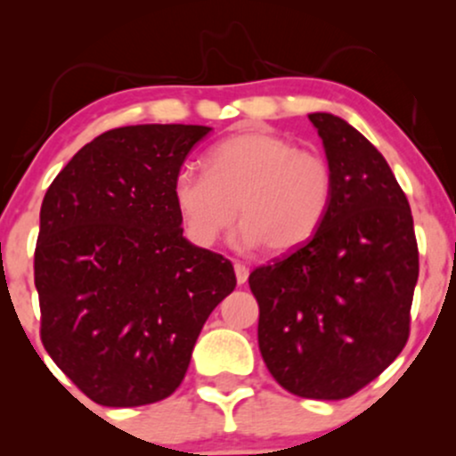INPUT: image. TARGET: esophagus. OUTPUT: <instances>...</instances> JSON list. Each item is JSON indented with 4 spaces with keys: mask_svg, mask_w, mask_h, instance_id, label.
Segmentation results:
<instances>
[{
    "mask_svg": "<svg viewBox=\"0 0 456 456\" xmlns=\"http://www.w3.org/2000/svg\"><path fill=\"white\" fill-rule=\"evenodd\" d=\"M233 270H235V279H238V285H244V282L248 281V268H246L244 264H240V261H235Z\"/></svg>",
    "mask_w": 456,
    "mask_h": 456,
    "instance_id": "1",
    "label": "esophagus"
}]
</instances>
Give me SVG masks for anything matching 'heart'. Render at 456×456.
Wrapping results in <instances>:
<instances>
[{
  "label": "heart",
  "mask_w": 456,
  "mask_h": 456,
  "mask_svg": "<svg viewBox=\"0 0 456 456\" xmlns=\"http://www.w3.org/2000/svg\"><path fill=\"white\" fill-rule=\"evenodd\" d=\"M171 192L195 244L218 242L240 206L238 244H265L281 255L306 244L322 227L332 206L334 175L317 151L297 150L294 141L268 130H242L212 145L206 174L182 169Z\"/></svg>",
  "instance_id": "1"
}]
</instances>
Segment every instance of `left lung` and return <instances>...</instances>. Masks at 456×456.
Listing matches in <instances>:
<instances>
[{"label":"left lung","instance_id":"1","mask_svg":"<svg viewBox=\"0 0 456 456\" xmlns=\"http://www.w3.org/2000/svg\"><path fill=\"white\" fill-rule=\"evenodd\" d=\"M334 175L322 227L248 276L259 305V352L285 390L347 399L405 347L418 244L405 192L364 134L311 113Z\"/></svg>","mask_w":456,"mask_h":456}]
</instances>
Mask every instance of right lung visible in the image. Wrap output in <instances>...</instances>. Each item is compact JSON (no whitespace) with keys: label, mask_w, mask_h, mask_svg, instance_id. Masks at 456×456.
<instances>
[{"label":"right lung","mask_w":456,"mask_h":456,"mask_svg":"<svg viewBox=\"0 0 456 456\" xmlns=\"http://www.w3.org/2000/svg\"><path fill=\"white\" fill-rule=\"evenodd\" d=\"M212 128L139 124L83 145L46 191L34 253L40 338L94 403L139 407L184 379L235 289L232 261L184 238L174 180Z\"/></svg>","instance_id":"right-lung-1"}]
</instances>
